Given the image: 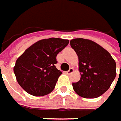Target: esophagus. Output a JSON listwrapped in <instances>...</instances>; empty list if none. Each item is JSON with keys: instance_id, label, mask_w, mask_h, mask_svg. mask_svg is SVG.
<instances>
[{"instance_id": "1", "label": "esophagus", "mask_w": 121, "mask_h": 121, "mask_svg": "<svg viewBox=\"0 0 121 121\" xmlns=\"http://www.w3.org/2000/svg\"><path fill=\"white\" fill-rule=\"evenodd\" d=\"M73 71H74V68L71 67V68H70V69H69V71H66V74H70L72 73Z\"/></svg>"}]
</instances>
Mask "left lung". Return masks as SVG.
<instances>
[{"mask_svg":"<svg viewBox=\"0 0 121 121\" xmlns=\"http://www.w3.org/2000/svg\"><path fill=\"white\" fill-rule=\"evenodd\" d=\"M70 44L78 56L81 75L80 81L72 83L74 91L87 99L101 96L115 78V60L108 51L91 40L74 39L70 41Z\"/></svg>","mask_w":121,"mask_h":121,"instance_id":"obj_1","label":"left lung"}]
</instances>
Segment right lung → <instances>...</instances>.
<instances>
[{
    "mask_svg": "<svg viewBox=\"0 0 121 121\" xmlns=\"http://www.w3.org/2000/svg\"><path fill=\"white\" fill-rule=\"evenodd\" d=\"M69 42L68 39L50 38L38 41L16 60L14 72L23 90L34 96L51 93L62 72L56 69V56Z\"/></svg>",
    "mask_w": 121,
    "mask_h": 121,
    "instance_id": "add662e5",
    "label": "right lung"
}]
</instances>
